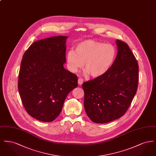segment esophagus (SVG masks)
Instances as JSON below:
<instances>
[{
    "instance_id": "esophagus-1",
    "label": "esophagus",
    "mask_w": 156,
    "mask_h": 156,
    "mask_svg": "<svg viewBox=\"0 0 156 156\" xmlns=\"http://www.w3.org/2000/svg\"><path fill=\"white\" fill-rule=\"evenodd\" d=\"M83 79H82V78H79L78 80V84L80 85H82V83H83Z\"/></svg>"
}]
</instances>
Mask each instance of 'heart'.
Segmentation results:
<instances>
[{
  "instance_id": "heart-1",
  "label": "heart",
  "mask_w": 156,
  "mask_h": 156,
  "mask_svg": "<svg viewBox=\"0 0 156 156\" xmlns=\"http://www.w3.org/2000/svg\"><path fill=\"white\" fill-rule=\"evenodd\" d=\"M116 57L115 47L93 40H86L76 45L75 52L69 51L67 54V66L73 73H76L83 66L85 74L95 78L105 74L111 68Z\"/></svg>"
}]
</instances>
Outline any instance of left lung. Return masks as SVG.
Segmentation results:
<instances>
[{"label":"left lung","mask_w":156,"mask_h":156,"mask_svg":"<svg viewBox=\"0 0 156 156\" xmlns=\"http://www.w3.org/2000/svg\"><path fill=\"white\" fill-rule=\"evenodd\" d=\"M118 53L110 69L101 77L82 84L84 108L90 119L105 123L122 117L136 93L139 66L125 42L116 40Z\"/></svg>","instance_id":"left-lung-1"}]
</instances>
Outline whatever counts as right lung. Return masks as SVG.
<instances>
[{
	"label": "right lung",
	"mask_w": 156,
	"mask_h": 156,
	"mask_svg": "<svg viewBox=\"0 0 156 156\" xmlns=\"http://www.w3.org/2000/svg\"><path fill=\"white\" fill-rule=\"evenodd\" d=\"M67 36L38 40L24 52L18 89L30 116L50 122L59 116L68 94L78 86L77 76L64 68Z\"/></svg>",
	"instance_id": "add662e5"
}]
</instances>
